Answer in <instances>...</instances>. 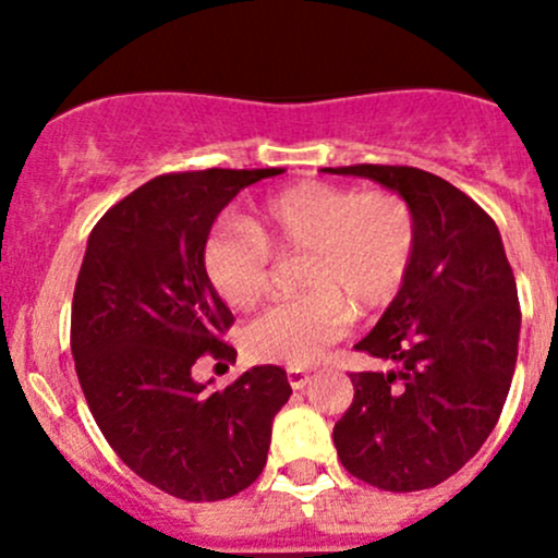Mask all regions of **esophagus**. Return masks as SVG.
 Instances as JSON below:
<instances>
[{
    "mask_svg": "<svg viewBox=\"0 0 558 558\" xmlns=\"http://www.w3.org/2000/svg\"><path fill=\"white\" fill-rule=\"evenodd\" d=\"M286 378H289L291 388H305L307 380H311V375H307V369L289 367V369H286Z\"/></svg>",
    "mask_w": 558,
    "mask_h": 558,
    "instance_id": "esophagus-1",
    "label": "esophagus"
}]
</instances>
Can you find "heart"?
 Returning a JSON list of instances; mask_svg holds the SVG:
<instances>
[{
  "instance_id": "heart-1",
  "label": "heart",
  "mask_w": 558,
  "mask_h": 558,
  "mask_svg": "<svg viewBox=\"0 0 558 558\" xmlns=\"http://www.w3.org/2000/svg\"><path fill=\"white\" fill-rule=\"evenodd\" d=\"M418 243L413 207L397 191L305 183L269 196L247 221L223 218L202 240L210 289L234 311L256 305L272 262L302 253L305 294L267 307L243 329L256 362L307 367L345 335L351 307L367 315L391 305Z\"/></svg>"
}]
</instances>
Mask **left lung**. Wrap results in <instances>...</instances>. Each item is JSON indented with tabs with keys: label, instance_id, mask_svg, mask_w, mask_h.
Returning <instances> with one entry per match:
<instances>
[{
	"label": "left lung",
	"instance_id": "obj_1",
	"mask_svg": "<svg viewBox=\"0 0 558 558\" xmlns=\"http://www.w3.org/2000/svg\"><path fill=\"white\" fill-rule=\"evenodd\" d=\"M413 207L418 243L408 280L356 351L391 373H351L335 424L342 466L384 492H421L472 459L502 415L519 356L521 305L494 218L437 174L353 165Z\"/></svg>",
	"mask_w": 558,
	"mask_h": 558
}]
</instances>
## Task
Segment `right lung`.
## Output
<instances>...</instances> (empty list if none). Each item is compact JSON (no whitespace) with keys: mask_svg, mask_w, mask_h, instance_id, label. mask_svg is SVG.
<instances>
[{"mask_svg":"<svg viewBox=\"0 0 558 558\" xmlns=\"http://www.w3.org/2000/svg\"><path fill=\"white\" fill-rule=\"evenodd\" d=\"M283 170L167 172L123 196L88 234L70 345L88 410L118 459L185 502L240 494L267 464L289 402L283 367H253L221 391L191 378L202 356L234 362V315L199 264L218 213Z\"/></svg>","mask_w":558,"mask_h":558,"instance_id":"obj_1","label":"right lung"}]
</instances>
